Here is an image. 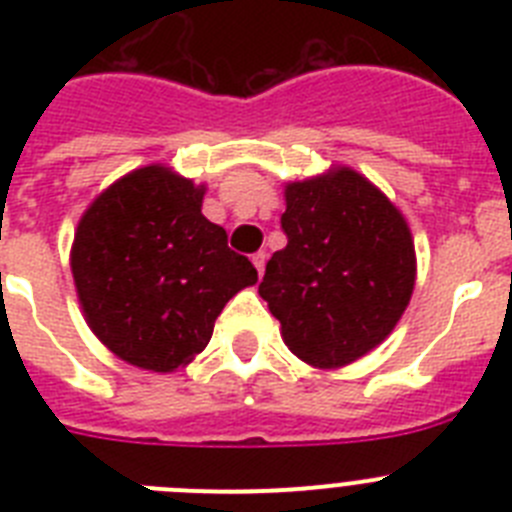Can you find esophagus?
I'll return each mask as SVG.
<instances>
[{
	"mask_svg": "<svg viewBox=\"0 0 512 512\" xmlns=\"http://www.w3.org/2000/svg\"><path fill=\"white\" fill-rule=\"evenodd\" d=\"M253 266H256V271H259V277L264 274L266 269V253L259 251V253H253Z\"/></svg>",
	"mask_w": 512,
	"mask_h": 512,
	"instance_id": "34e87169",
	"label": "esophagus"
}]
</instances>
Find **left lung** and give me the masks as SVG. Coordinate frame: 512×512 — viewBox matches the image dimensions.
<instances>
[{"label": "left lung", "mask_w": 512, "mask_h": 512, "mask_svg": "<svg viewBox=\"0 0 512 512\" xmlns=\"http://www.w3.org/2000/svg\"><path fill=\"white\" fill-rule=\"evenodd\" d=\"M287 246L266 264L259 295L297 359L341 369L395 330L413 297L408 220L364 174L330 166L284 187Z\"/></svg>", "instance_id": "obj_1"}]
</instances>
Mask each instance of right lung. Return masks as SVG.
Returning <instances> with one entry per match:
<instances>
[{"label": "right lung", "instance_id": "obj_1", "mask_svg": "<svg viewBox=\"0 0 512 512\" xmlns=\"http://www.w3.org/2000/svg\"><path fill=\"white\" fill-rule=\"evenodd\" d=\"M202 200L205 184L151 164L99 192L76 225L71 274L87 325L146 372L187 366L225 302L259 279Z\"/></svg>", "mask_w": 512, "mask_h": 512}]
</instances>
